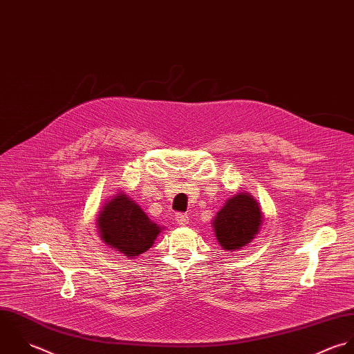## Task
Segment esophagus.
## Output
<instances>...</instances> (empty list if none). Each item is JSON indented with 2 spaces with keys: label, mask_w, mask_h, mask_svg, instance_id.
<instances>
[{
  "label": "esophagus",
  "mask_w": 354,
  "mask_h": 354,
  "mask_svg": "<svg viewBox=\"0 0 354 354\" xmlns=\"http://www.w3.org/2000/svg\"><path fill=\"white\" fill-rule=\"evenodd\" d=\"M188 216L187 214H183V213H180V214H177L176 216V220H177V223L180 224V225H187L188 224Z\"/></svg>",
  "instance_id": "34e87169"
}]
</instances>
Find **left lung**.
Listing matches in <instances>:
<instances>
[{
    "instance_id": "8db88e82",
    "label": "left lung",
    "mask_w": 354,
    "mask_h": 354,
    "mask_svg": "<svg viewBox=\"0 0 354 354\" xmlns=\"http://www.w3.org/2000/svg\"><path fill=\"white\" fill-rule=\"evenodd\" d=\"M262 223L258 202L250 194H236L227 201L213 220V228L220 245L235 251L251 243Z\"/></svg>"
}]
</instances>
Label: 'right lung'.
<instances>
[{
  "instance_id": "add662e5",
  "label": "right lung",
  "mask_w": 354,
  "mask_h": 354,
  "mask_svg": "<svg viewBox=\"0 0 354 354\" xmlns=\"http://www.w3.org/2000/svg\"><path fill=\"white\" fill-rule=\"evenodd\" d=\"M96 221L104 243L129 258L151 248L162 231L124 194H118L109 201Z\"/></svg>"
}]
</instances>
